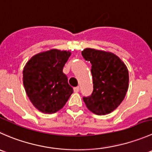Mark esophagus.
<instances>
[{"mask_svg":"<svg viewBox=\"0 0 152 152\" xmlns=\"http://www.w3.org/2000/svg\"><path fill=\"white\" fill-rule=\"evenodd\" d=\"M80 91V87L79 86H77V87H75L74 88V91L75 92H78V91Z\"/></svg>","mask_w":152,"mask_h":152,"instance_id":"obj_1","label":"esophagus"}]
</instances>
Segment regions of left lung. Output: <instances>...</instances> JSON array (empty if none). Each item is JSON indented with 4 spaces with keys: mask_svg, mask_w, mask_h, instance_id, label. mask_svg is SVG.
I'll use <instances>...</instances> for the list:
<instances>
[{
    "mask_svg": "<svg viewBox=\"0 0 152 152\" xmlns=\"http://www.w3.org/2000/svg\"><path fill=\"white\" fill-rule=\"evenodd\" d=\"M81 53L91 64L93 79V91L91 95L83 97L84 103L96 115L113 112L124 100L129 88L126 66L111 52L87 48Z\"/></svg>",
    "mask_w": 152,
    "mask_h": 152,
    "instance_id": "left-lung-1",
    "label": "left lung"
}]
</instances>
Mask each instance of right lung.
I'll return each instance as SVG.
<instances>
[{
	"mask_svg": "<svg viewBox=\"0 0 152 152\" xmlns=\"http://www.w3.org/2000/svg\"><path fill=\"white\" fill-rule=\"evenodd\" d=\"M69 52L52 49L33 56L23 71L25 91L34 107L52 114L62 109L73 93L63 72Z\"/></svg>",
	"mask_w": 152,
	"mask_h": 152,
	"instance_id": "obj_1",
	"label": "right lung"
}]
</instances>
